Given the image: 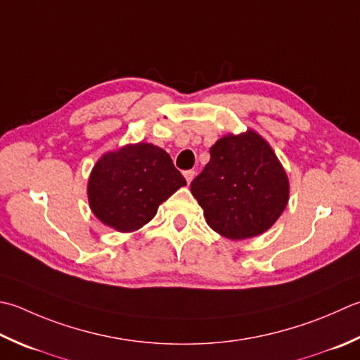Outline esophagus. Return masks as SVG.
<instances>
[{
	"instance_id": "esophagus-1",
	"label": "esophagus",
	"mask_w": 360,
	"mask_h": 360,
	"mask_svg": "<svg viewBox=\"0 0 360 360\" xmlns=\"http://www.w3.org/2000/svg\"><path fill=\"white\" fill-rule=\"evenodd\" d=\"M184 176H186V179H187V184H190V182H192V179L195 178V170H186Z\"/></svg>"
}]
</instances>
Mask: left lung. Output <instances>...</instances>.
Masks as SVG:
<instances>
[{
    "mask_svg": "<svg viewBox=\"0 0 360 360\" xmlns=\"http://www.w3.org/2000/svg\"><path fill=\"white\" fill-rule=\"evenodd\" d=\"M190 184L210 228L232 240L262 234L288 201V179L273 150L255 131L226 136Z\"/></svg>",
    "mask_w": 360,
    "mask_h": 360,
    "instance_id": "8db88e82",
    "label": "left lung"
}]
</instances>
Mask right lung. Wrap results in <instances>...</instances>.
Returning a JSON list of instances; mask_svg holds the SVG:
<instances>
[{"mask_svg":"<svg viewBox=\"0 0 360 360\" xmlns=\"http://www.w3.org/2000/svg\"><path fill=\"white\" fill-rule=\"evenodd\" d=\"M186 184L167 151L137 143L104 154L91 170L87 192L91 210L104 224L129 232L150 221Z\"/></svg>","mask_w":360,"mask_h":360,"instance_id":"add662e5","label":"right lung"}]
</instances>
